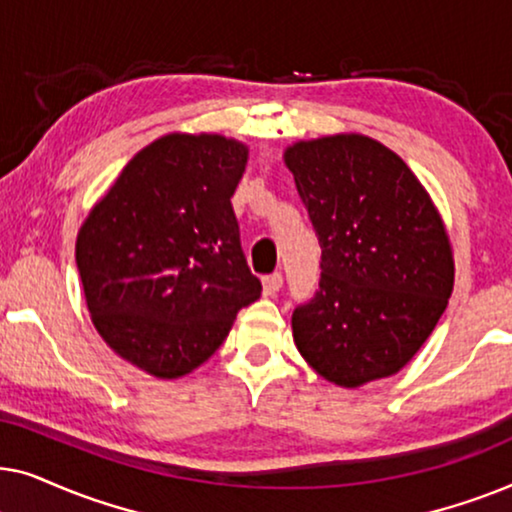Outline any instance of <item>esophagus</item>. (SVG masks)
<instances>
[{
	"label": "esophagus",
	"mask_w": 512,
	"mask_h": 512,
	"mask_svg": "<svg viewBox=\"0 0 512 512\" xmlns=\"http://www.w3.org/2000/svg\"><path fill=\"white\" fill-rule=\"evenodd\" d=\"M282 284H284V277L279 275V272L265 275L263 277V293L265 296H275V293H279V289H282Z\"/></svg>",
	"instance_id": "1"
}]
</instances>
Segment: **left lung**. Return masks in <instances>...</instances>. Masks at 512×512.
Wrapping results in <instances>:
<instances>
[{
	"instance_id": "obj_1",
	"label": "left lung",
	"mask_w": 512,
	"mask_h": 512,
	"mask_svg": "<svg viewBox=\"0 0 512 512\" xmlns=\"http://www.w3.org/2000/svg\"><path fill=\"white\" fill-rule=\"evenodd\" d=\"M321 247L319 291L293 310V340L328 382L354 389L401 370L454 286L447 230L408 165L366 135L284 151Z\"/></svg>"
}]
</instances>
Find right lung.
Returning a JSON list of instances; mask_svg holds the SVG:
<instances>
[{
	"label": "right lung",
	"mask_w": 512,
	"mask_h": 512,
	"mask_svg": "<svg viewBox=\"0 0 512 512\" xmlns=\"http://www.w3.org/2000/svg\"><path fill=\"white\" fill-rule=\"evenodd\" d=\"M249 149L221 135H165L137 153L76 237L88 312L104 342L160 380L205 363L261 298L233 198Z\"/></svg>",
	"instance_id": "right-lung-1"
}]
</instances>
